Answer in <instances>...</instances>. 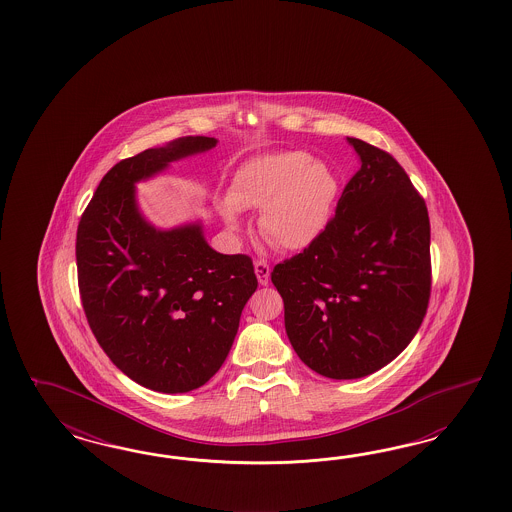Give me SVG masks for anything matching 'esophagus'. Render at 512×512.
Here are the masks:
<instances>
[{"instance_id": "34e87169", "label": "esophagus", "mask_w": 512, "mask_h": 512, "mask_svg": "<svg viewBox=\"0 0 512 512\" xmlns=\"http://www.w3.org/2000/svg\"><path fill=\"white\" fill-rule=\"evenodd\" d=\"M255 274L261 285H268V279H270V264L266 261H255Z\"/></svg>"}]
</instances>
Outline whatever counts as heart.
<instances>
[{
  "label": "heart",
  "instance_id": "obj_1",
  "mask_svg": "<svg viewBox=\"0 0 512 512\" xmlns=\"http://www.w3.org/2000/svg\"><path fill=\"white\" fill-rule=\"evenodd\" d=\"M340 182L326 163L306 152H274L246 161L234 174L223 216L240 231V210H261L259 233L281 251H300L325 233Z\"/></svg>",
  "mask_w": 512,
  "mask_h": 512
}]
</instances>
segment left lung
I'll return each instance as SVG.
<instances>
[{"label":"left lung","instance_id":"obj_1","mask_svg":"<svg viewBox=\"0 0 512 512\" xmlns=\"http://www.w3.org/2000/svg\"><path fill=\"white\" fill-rule=\"evenodd\" d=\"M360 169L325 233L272 283L300 360L330 379L381 370L415 338L432 289L426 202L392 155L347 137Z\"/></svg>","mask_w":512,"mask_h":512}]
</instances>
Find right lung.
<instances>
[{
    "mask_svg": "<svg viewBox=\"0 0 512 512\" xmlns=\"http://www.w3.org/2000/svg\"><path fill=\"white\" fill-rule=\"evenodd\" d=\"M216 144L182 137L116 163L78 223V289L95 340L127 377L165 394L221 368L257 276L248 255L210 248L201 223L155 229L135 184Z\"/></svg>",
    "mask_w": 512,
    "mask_h": 512,
    "instance_id": "1",
    "label": "right lung"
}]
</instances>
